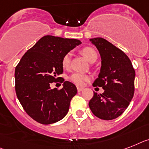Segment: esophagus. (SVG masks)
I'll return each mask as SVG.
<instances>
[{
  "mask_svg": "<svg viewBox=\"0 0 149 149\" xmlns=\"http://www.w3.org/2000/svg\"><path fill=\"white\" fill-rule=\"evenodd\" d=\"M77 91H78V92H81V91H83L84 88H79V87H77Z\"/></svg>",
  "mask_w": 149,
  "mask_h": 149,
  "instance_id": "esophagus-1",
  "label": "esophagus"
}]
</instances>
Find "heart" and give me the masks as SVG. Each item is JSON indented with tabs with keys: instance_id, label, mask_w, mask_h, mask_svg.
<instances>
[{
	"instance_id": "obj_1",
	"label": "heart",
	"mask_w": 149,
	"mask_h": 149,
	"mask_svg": "<svg viewBox=\"0 0 149 149\" xmlns=\"http://www.w3.org/2000/svg\"><path fill=\"white\" fill-rule=\"evenodd\" d=\"M81 53L84 57L90 61L92 62L94 60H97V52L91 47H84L81 49ZM71 58H72V54L71 52H68L67 54L64 55L61 60V65L64 68H68L70 67L71 64ZM69 80L74 84L77 85L82 86L87 81L89 80V77L82 73H74L69 77Z\"/></svg>"
}]
</instances>
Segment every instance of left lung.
<instances>
[{"instance_id":"left-lung-1","label":"left lung","mask_w":149,"mask_h":149,"mask_svg":"<svg viewBox=\"0 0 149 149\" xmlns=\"http://www.w3.org/2000/svg\"><path fill=\"white\" fill-rule=\"evenodd\" d=\"M101 57V68L93 86L102 87L103 94L94 93L89 107L97 117L104 120L116 119L126 110L135 91L136 72L123 52L103 38L91 39Z\"/></svg>"}]
</instances>
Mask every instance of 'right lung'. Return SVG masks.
Wrapping results in <instances>:
<instances>
[{"label": "right lung", "instance_id": "1", "mask_svg": "<svg viewBox=\"0 0 149 149\" xmlns=\"http://www.w3.org/2000/svg\"><path fill=\"white\" fill-rule=\"evenodd\" d=\"M81 43L75 39L45 36L26 52L15 68V91L19 103L33 120L52 124L63 119L69 110L77 88L58 77L63 73L62 58ZM64 82L60 90L50 84Z\"/></svg>", "mask_w": 149, "mask_h": 149}]
</instances>
